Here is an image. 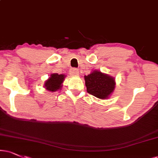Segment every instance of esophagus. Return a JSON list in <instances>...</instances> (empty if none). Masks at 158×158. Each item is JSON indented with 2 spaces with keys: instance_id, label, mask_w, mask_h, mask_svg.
I'll return each mask as SVG.
<instances>
[{
  "instance_id": "obj_1",
  "label": "esophagus",
  "mask_w": 158,
  "mask_h": 158,
  "mask_svg": "<svg viewBox=\"0 0 158 158\" xmlns=\"http://www.w3.org/2000/svg\"><path fill=\"white\" fill-rule=\"evenodd\" d=\"M70 73H71V75L76 76L79 74V71L76 68H73V69H71V70H70Z\"/></svg>"
}]
</instances>
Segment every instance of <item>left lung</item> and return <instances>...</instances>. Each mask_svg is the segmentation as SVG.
<instances>
[{
  "mask_svg": "<svg viewBox=\"0 0 158 158\" xmlns=\"http://www.w3.org/2000/svg\"><path fill=\"white\" fill-rule=\"evenodd\" d=\"M87 92L99 99H108L115 89L114 77L94 70L88 75L84 76Z\"/></svg>",
  "mask_w": 158,
  "mask_h": 158,
  "instance_id": "1",
  "label": "left lung"
}]
</instances>
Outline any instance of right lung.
<instances>
[{
  "mask_svg": "<svg viewBox=\"0 0 158 158\" xmlns=\"http://www.w3.org/2000/svg\"><path fill=\"white\" fill-rule=\"evenodd\" d=\"M66 76L64 75H58V73H52L50 77L45 81L44 88L51 92L58 91L62 87V83Z\"/></svg>",
  "mask_w": 158,
  "mask_h": 158,
  "instance_id": "1",
  "label": "right lung"
}]
</instances>
